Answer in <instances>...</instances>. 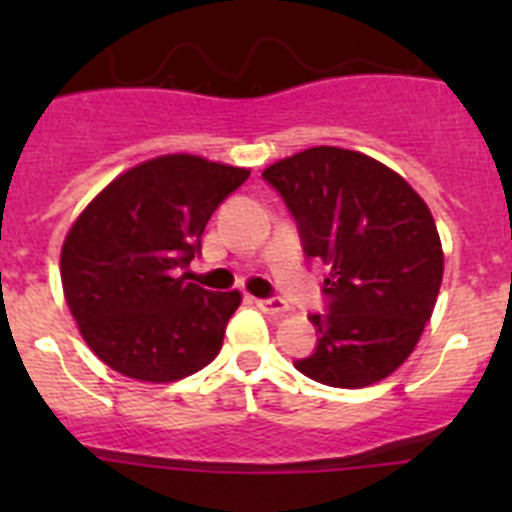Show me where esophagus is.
<instances>
[{
	"label": "esophagus",
	"instance_id": "obj_1",
	"mask_svg": "<svg viewBox=\"0 0 512 512\" xmlns=\"http://www.w3.org/2000/svg\"><path fill=\"white\" fill-rule=\"evenodd\" d=\"M256 307L266 312V315H271V318H282V315L289 312V307L282 300H256Z\"/></svg>",
	"mask_w": 512,
	"mask_h": 512
}]
</instances>
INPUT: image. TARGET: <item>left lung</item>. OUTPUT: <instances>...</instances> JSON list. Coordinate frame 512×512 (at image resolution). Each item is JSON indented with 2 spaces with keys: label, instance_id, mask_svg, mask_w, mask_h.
Listing matches in <instances>:
<instances>
[{
  "label": "left lung",
  "instance_id": "left-lung-1",
  "mask_svg": "<svg viewBox=\"0 0 512 512\" xmlns=\"http://www.w3.org/2000/svg\"><path fill=\"white\" fill-rule=\"evenodd\" d=\"M300 225L307 256L330 269L328 315H310L318 348L297 372L359 390L397 372L431 320L443 279L436 220L377 158L315 146L264 169Z\"/></svg>",
  "mask_w": 512,
  "mask_h": 512
}]
</instances>
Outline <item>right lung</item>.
Here are the masks:
<instances>
[{"mask_svg":"<svg viewBox=\"0 0 512 512\" xmlns=\"http://www.w3.org/2000/svg\"><path fill=\"white\" fill-rule=\"evenodd\" d=\"M251 169L166 153L122 171L79 212L61 248L63 297L99 361L166 384L220 354L241 292L187 279L207 220Z\"/></svg>","mask_w":512,"mask_h":512,"instance_id":"add662e5","label":"right lung"}]
</instances>
